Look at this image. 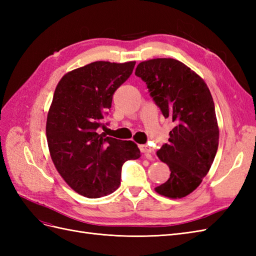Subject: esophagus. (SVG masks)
I'll list each match as a JSON object with an SVG mask.
<instances>
[{
	"label": "esophagus",
	"mask_w": 256,
	"mask_h": 256,
	"mask_svg": "<svg viewBox=\"0 0 256 256\" xmlns=\"http://www.w3.org/2000/svg\"><path fill=\"white\" fill-rule=\"evenodd\" d=\"M138 148H140V150L143 152V154H148V152H152L154 150L152 148V147L150 145L147 144H142L138 146Z\"/></svg>",
	"instance_id": "esophagus-1"
}]
</instances>
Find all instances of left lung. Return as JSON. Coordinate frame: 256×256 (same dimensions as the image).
Listing matches in <instances>:
<instances>
[{
    "label": "left lung",
    "instance_id": "8db88e82",
    "mask_svg": "<svg viewBox=\"0 0 256 256\" xmlns=\"http://www.w3.org/2000/svg\"><path fill=\"white\" fill-rule=\"evenodd\" d=\"M136 76L146 83L164 118L175 124L168 143L157 152L171 175L154 190L170 198L187 196L207 175L219 145L210 90L196 72L174 58L141 62Z\"/></svg>",
    "mask_w": 256,
    "mask_h": 256
}]
</instances>
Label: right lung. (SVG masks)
I'll return each mask as SVG.
<instances>
[{
	"mask_svg": "<svg viewBox=\"0 0 256 256\" xmlns=\"http://www.w3.org/2000/svg\"><path fill=\"white\" fill-rule=\"evenodd\" d=\"M134 65L94 62L64 74L54 92L46 125L50 156L69 187L85 198L111 194L120 184L124 162L141 156L134 142L97 132L114 92Z\"/></svg>",
	"mask_w": 256,
	"mask_h": 256,
	"instance_id": "obj_1",
	"label": "right lung"
}]
</instances>
